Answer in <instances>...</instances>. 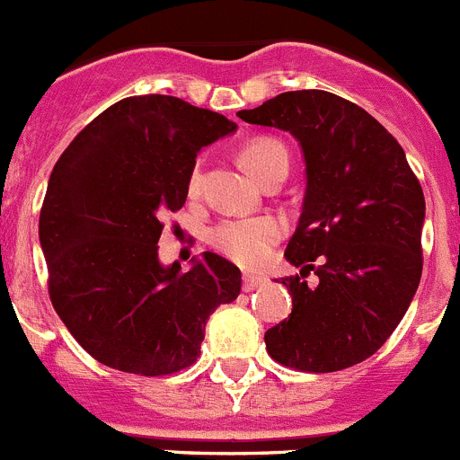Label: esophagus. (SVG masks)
I'll use <instances>...</instances> for the list:
<instances>
[{
  "label": "esophagus",
  "mask_w": 460,
  "mask_h": 460,
  "mask_svg": "<svg viewBox=\"0 0 460 460\" xmlns=\"http://www.w3.org/2000/svg\"><path fill=\"white\" fill-rule=\"evenodd\" d=\"M263 283H265V277H261V274H250V272L243 274V290H244V293H252V290L261 288Z\"/></svg>",
  "instance_id": "obj_1"
}]
</instances>
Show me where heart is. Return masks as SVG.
<instances>
[{
  "mask_svg": "<svg viewBox=\"0 0 460 460\" xmlns=\"http://www.w3.org/2000/svg\"><path fill=\"white\" fill-rule=\"evenodd\" d=\"M240 161L244 170L254 179H263L270 170L279 165H288V152L274 138H254L240 149ZM201 183L199 165L192 170L188 190L195 192ZM281 222L270 216L261 217H234L222 220L210 229L208 240L220 254L244 268H256L268 261L272 244L281 238Z\"/></svg>",
  "mask_w": 460,
  "mask_h": 460,
  "instance_id": "obj_1",
  "label": "heart"
}]
</instances>
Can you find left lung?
<instances>
[{"label":"left lung","mask_w":460,"mask_h":460,"mask_svg":"<svg viewBox=\"0 0 460 460\" xmlns=\"http://www.w3.org/2000/svg\"><path fill=\"white\" fill-rule=\"evenodd\" d=\"M293 133L306 163L299 225L281 283L293 313L265 332L277 363L336 372L370 358L397 329L422 277L424 192L402 145L367 111L327 90H293L240 111ZM315 271L308 287L303 277Z\"/></svg>","instance_id":"1"}]
</instances>
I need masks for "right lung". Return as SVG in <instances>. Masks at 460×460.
<instances>
[{
    "label": "right lung",
    "instance_id": "add662e5",
    "mask_svg": "<svg viewBox=\"0 0 460 460\" xmlns=\"http://www.w3.org/2000/svg\"><path fill=\"white\" fill-rule=\"evenodd\" d=\"M235 122L170 94L127 97L67 145L42 201L49 297L104 366L165 376L199 356L210 313L240 295V270L213 252L161 265L163 216L186 204L197 152Z\"/></svg>",
    "mask_w": 460,
    "mask_h": 460
}]
</instances>
